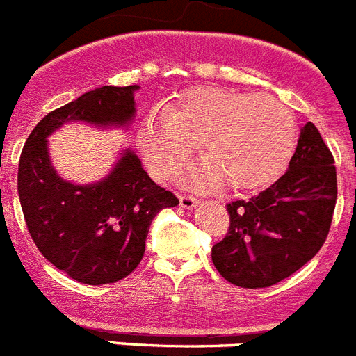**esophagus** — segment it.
<instances>
[{"instance_id":"obj_1","label":"esophagus","mask_w":356,"mask_h":356,"mask_svg":"<svg viewBox=\"0 0 356 356\" xmlns=\"http://www.w3.org/2000/svg\"><path fill=\"white\" fill-rule=\"evenodd\" d=\"M179 202H181V206H183L184 210H193L199 201H197L193 195H186V193H181V195H179Z\"/></svg>"}]
</instances>
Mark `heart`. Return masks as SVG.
<instances>
[{"mask_svg": "<svg viewBox=\"0 0 356 356\" xmlns=\"http://www.w3.org/2000/svg\"><path fill=\"white\" fill-rule=\"evenodd\" d=\"M295 134L293 112L273 95L199 86L152 112L137 130V146L155 177L168 179L199 145L204 159L190 168L188 183L253 192L279 175Z\"/></svg>", "mask_w": 356, "mask_h": 356, "instance_id": "1", "label": "heart"}]
</instances>
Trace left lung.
<instances>
[{
    "label": "left lung",
    "mask_w": 356,
    "mask_h": 356,
    "mask_svg": "<svg viewBox=\"0 0 356 356\" xmlns=\"http://www.w3.org/2000/svg\"><path fill=\"white\" fill-rule=\"evenodd\" d=\"M333 163L321 132L306 122L288 170L250 201L228 204V235L211 248L224 279L241 288H268L312 261L335 210Z\"/></svg>",
    "instance_id": "8db88e82"
}]
</instances>
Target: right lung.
<instances>
[{
  "instance_id": "1",
  "label": "right lung",
  "mask_w": 356,
  "mask_h": 356,
  "mask_svg": "<svg viewBox=\"0 0 356 356\" xmlns=\"http://www.w3.org/2000/svg\"><path fill=\"white\" fill-rule=\"evenodd\" d=\"M137 90L139 85L101 86L79 95L47 113L21 152L17 193L29 234L47 261L83 284H108L132 273L154 217L179 199L152 181L132 148H122L99 181H67L50 161L49 137L67 122L130 127Z\"/></svg>"
}]
</instances>
